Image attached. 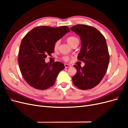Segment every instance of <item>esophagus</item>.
I'll return each instance as SVG.
<instances>
[{
    "label": "esophagus",
    "instance_id": "34e87169",
    "mask_svg": "<svg viewBox=\"0 0 128 128\" xmlns=\"http://www.w3.org/2000/svg\"><path fill=\"white\" fill-rule=\"evenodd\" d=\"M70 67H71V65H70V64H64V67L65 68H69Z\"/></svg>",
    "mask_w": 128,
    "mask_h": 128
}]
</instances>
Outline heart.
Returning <instances> with one entry per match:
<instances>
[{
  "mask_svg": "<svg viewBox=\"0 0 128 128\" xmlns=\"http://www.w3.org/2000/svg\"><path fill=\"white\" fill-rule=\"evenodd\" d=\"M67 42H68V44L72 46L74 43H76L77 42H79V40L78 38H77L75 36H69L67 38ZM60 40H57L54 44V50H57L59 48V46L60 44ZM62 59L64 61H68L69 60V56H64L62 57Z\"/></svg>",
  "mask_w": 128,
  "mask_h": 128,
  "instance_id": "b5f03b06",
  "label": "heart"
}]
</instances>
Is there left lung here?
<instances>
[{"label":"left lung","mask_w":128,"mask_h":128,"mask_svg":"<svg viewBox=\"0 0 128 128\" xmlns=\"http://www.w3.org/2000/svg\"><path fill=\"white\" fill-rule=\"evenodd\" d=\"M80 38V51L77 59L85 62L74 67L77 69L72 77L75 86L82 90H88L96 86L106 74L110 62V55L106 39L94 27L77 24L70 28Z\"/></svg>","instance_id":"left-lung-1"}]
</instances>
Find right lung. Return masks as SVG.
Listing matches in <instances>:
<instances>
[{"mask_svg": "<svg viewBox=\"0 0 128 128\" xmlns=\"http://www.w3.org/2000/svg\"><path fill=\"white\" fill-rule=\"evenodd\" d=\"M67 26L52 28L38 26L23 38L19 51L18 62L22 75L31 86L46 90L54 84L64 65L61 62L46 64L45 58L54 52V44L68 32Z\"/></svg>", "mask_w": 128, "mask_h": 128, "instance_id": "add662e5", "label": "right lung"}]
</instances>
